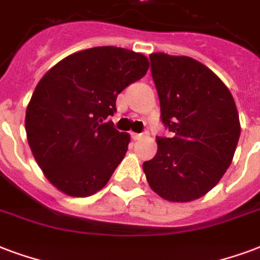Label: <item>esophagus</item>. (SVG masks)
Here are the masks:
<instances>
[{
	"label": "esophagus",
	"instance_id": "esophagus-1",
	"mask_svg": "<svg viewBox=\"0 0 260 260\" xmlns=\"http://www.w3.org/2000/svg\"><path fill=\"white\" fill-rule=\"evenodd\" d=\"M148 136V133L144 132V133H133L132 137L134 138V140H141L142 137H146Z\"/></svg>",
	"mask_w": 260,
	"mask_h": 260
}]
</instances>
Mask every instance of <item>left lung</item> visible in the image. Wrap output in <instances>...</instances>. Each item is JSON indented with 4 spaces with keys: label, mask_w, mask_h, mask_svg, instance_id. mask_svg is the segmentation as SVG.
<instances>
[{
    "label": "left lung",
    "mask_w": 260,
    "mask_h": 260,
    "mask_svg": "<svg viewBox=\"0 0 260 260\" xmlns=\"http://www.w3.org/2000/svg\"><path fill=\"white\" fill-rule=\"evenodd\" d=\"M149 58L160 119L171 136L156 137L157 152L142 169L160 197L192 202L229 169L241 132L239 112L229 89L204 64L166 53Z\"/></svg>",
    "instance_id": "obj_1"
}]
</instances>
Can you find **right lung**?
<instances>
[{"instance_id": "right-lung-1", "label": "right lung", "mask_w": 260, "mask_h": 260, "mask_svg": "<svg viewBox=\"0 0 260 260\" xmlns=\"http://www.w3.org/2000/svg\"><path fill=\"white\" fill-rule=\"evenodd\" d=\"M148 68L144 54L97 46L45 74L27 107L26 133L37 163L58 190L86 197L107 185L130 142L107 119L116 112L119 93Z\"/></svg>"}]
</instances>
